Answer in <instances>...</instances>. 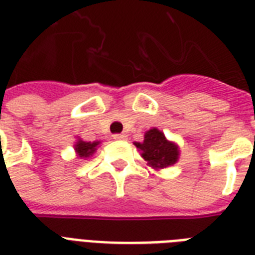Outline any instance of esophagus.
<instances>
[{"mask_svg":"<svg viewBox=\"0 0 255 255\" xmlns=\"http://www.w3.org/2000/svg\"><path fill=\"white\" fill-rule=\"evenodd\" d=\"M126 137L127 136L124 135V133H116V135H114V139L115 140H126Z\"/></svg>","mask_w":255,"mask_h":255,"instance_id":"esophagus-1","label":"esophagus"}]
</instances>
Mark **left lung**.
<instances>
[{"label":"left lung","mask_w":255,"mask_h":255,"mask_svg":"<svg viewBox=\"0 0 255 255\" xmlns=\"http://www.w3.org/2000/svg\"><path fill=\"white\" fill-rule=\"evenodd\" d=\"M135 145L141 151L144 160L153 168H167L178 159L177 145L169 143L163 132L156 128L145 133L143 143H136Z\"/></svg>","instance_id":"1"}]
</instances>
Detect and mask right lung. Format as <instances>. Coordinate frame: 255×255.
<instances>
[{"label": "right lung", "mask_w": 255, "mask_h": 255, "mask_svg": "<svg viewBox=\"0 0 255 255\" xmlns=\"http://www.w3.org/2000/svg\"><path fill=\"white\" fill-rule=\"evenodd\" d=\"M99 144V141H94V143H90V141H82L79 140L75 145V149H77L78 155L82 159H85V157H90V156L96 151V145Z\"/></svg>", "instance_id": "obj_1"}]
</instances>
